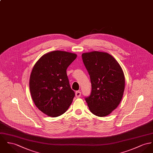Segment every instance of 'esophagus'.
Returning a JSON list of instances; mask_svg holds the SVG:
<instances>
[{
  "label": "esophagus",
  "mask_w": 153,
  "mask_h": 153,
  "mask_svg": "<svg viewBox=\"0 0 153 153\" xmlns=\"http://www.w3.org/2000/svg\"><path fill=\"white\" fill-rule=\"evenodd\" d=\"M81 92L80 91H76V92H75V97H76L78 98V97H81Z\"/></svg>",
  "instance_id": "1"
}]
</instances>
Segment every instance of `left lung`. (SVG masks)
Wrapping results in <instances>:
<instances>
[{"label":"left lung","mask_w":153,"mask_h":153,"mask_svg":"<svg viewBox=\"0 0 153 153\" xmlns=\"http://www.w3.org/2000/svg\"><path fill=\"white\" fill-rule=\"evenodd\" d=\"M83 64L90 76L92 91L85 97L94 114L103 117L119 105L125 91V78L118 62L109 54L92 51L83 53Z\"/></svg>","instance_id":"1"}]
</instances>
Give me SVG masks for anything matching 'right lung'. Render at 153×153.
Wrapping results in <instances>:
<instances>
[{"instance_id": "right-lung-1", "label": "right lung", "mask_w": 153, "mask_h": 153, "mask_svg": "<svg viewBox=\"0 0 153 153\" xmlns=\"http://www.w3.org/2000/svg\"><path fill=\"white\" fill-rule=\"evenodd\" d=\"M76 54L54 51L42 56L34 65L29 86L37 108L50 117H57L68 110L75 97L67 69Z\"/></svg>"}]
</instances>
